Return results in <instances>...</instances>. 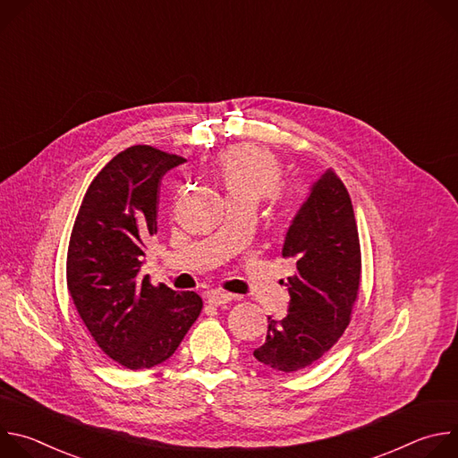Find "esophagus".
Instances as JSON below:
<instances>
[{
    "label": "esophagus",
    "mask_w": 458,
    "mask_h": 458,
    "mask_svg": "<svg viewBox=\"0 0 458 458\" xmlns=\"http://www.w3.org/2000/svg\"><path fill=\"white\" fill-rule=\"evenodd\" d=\"M233 301V295L232 293H225V292H219V290H214L208 293V302L212 306H223V304H228Z\"/></svg>",
    "instance_id": "34e87169"
}]
</instances>
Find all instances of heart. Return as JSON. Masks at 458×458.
Instances as JSON below:
<instances>
[{"instance_id":"obj_1","label":"heart","mask_w":458,"mask_h":458,"mask_svg":"<svg viewBox=\"0 0 458 458\" xmlns=\"http://www.w3.org/2000/svg\"><path fill=\"white\" fill-rule=\"evenodd\" d=\"M217 175L226 190L228 201L259 203L277 191L283 181L279 159L257 145H235L217 157ZM277 217L284 223L293 221L301 212V198L293 191L276 195Z\"/></svg>"}]
</instances>
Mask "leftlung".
Instances as JSON below:
<instances>
[{
  "instance_id": "1",
  "label": "left lung",
  "mask_w": 458,
  "mask_h": 458,
  "mask_svg": "<svg viewBox=\"0 0 458 458\" xmlns=\"http://www.w3.org/2000/svg\"><path fill=\"white\" fill-rule=\"evenodd\" d=\"M284 257L297 259L288 277L290 306L283 318L268 317V334L253 357L292 373L318 360L346 332L360 288V242L350 193L326 170L293 219Z\"/></svg>"
}]
</instances>
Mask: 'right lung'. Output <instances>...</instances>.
Returning <instances> with one entry per match:
<instances>
[{"label": "right lung", "instance_id": "right-lung-1", "mask_svg": "<svg viewBox=\"0 0 458 458\" xmlns=\"http://www.w3.org/2000/svg\"><path fill=\"white\" fill-rule=\"evenodd\" d=\"M186 159L148 145L117 154L90 182L67 251V288L96 344L128 369L165 362L203 310L195 292L141 277L157 233L161 177Z\"/></svg>", "mask_w": 458, "mask_h": 458}]
</instances>
